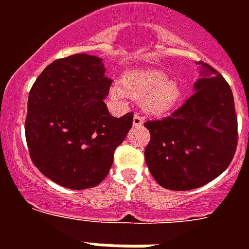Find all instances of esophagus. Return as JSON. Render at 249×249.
<instances>
[{"label":"esophagus","instance_id":"34e87169","mask_svg":"<svg viewBox=\"0 0 249 249\" xmlns=\"http://www.w3.org/2000/svg\"><path fill=\"white\" fill-rule=\"evenodd\" d=\"M144 119L141 115H134V117H133V124L136 125V126H141V125L143 124Z\"/></svg>","mask_w":249,"mask_h":249}]
</instances>
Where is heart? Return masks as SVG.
Wrapping results in <instances>:
<instances>
[{"label": "heart", "mask_w": 249, "mask_h": 249, "mask_svg": "<svg viewBox=\"0 0 249 249\" xmlns=\"http://www.w3.org/2000/svg\"><path fill=\"white\" fill-rule=\"evenodd\" d=\"M115 99L140 101L142 108L152 115H161L173 108L179 99V88L161 71H132L125 73L120 86H113Z\"/></svg>", "instance_id": "1"}]
</instances>
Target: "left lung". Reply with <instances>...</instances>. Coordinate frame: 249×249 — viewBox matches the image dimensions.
Wrapping results in <instances>:
<instances>
[{"mask_svg":"<svg viewBox=\"0 0 249 249\" xmlns=\"http://www.w3.org/2000/svg\"><path fill=\"white\" fill-rule=\"evenodd\" d=\"M200 64L195 93L170 116L144 123L151 134L144 150L148 170L173 191L197 189L218 177L238 146L231 88L212 66Z\"/></svg>","mask_w":249,"mask_h":249,"instance_id":"obj_1","label":"left lung"}]
</instances>
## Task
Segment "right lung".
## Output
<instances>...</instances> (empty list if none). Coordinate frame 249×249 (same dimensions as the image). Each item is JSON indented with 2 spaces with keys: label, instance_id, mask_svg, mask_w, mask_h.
<instances>
[{
  "label": "right lung",
  "instance_id": "right-lung-1",
  "mask_svg": "<svg viewBox=\"0 0 249 249\" xmlns=\"http://www.w3.org/2000/svg\"><path fill=\"white\" fill-rule=\"evenodd\" d=\"M111 83L102 59L75 54L49 64L31 88L24 124L29 156L58 185L90 189L108 174L133 125L132 112L117 119L107 111Z\"/></svg>",
  "mask_w": 249,
  "mask_h": 249
}]
</instances>
